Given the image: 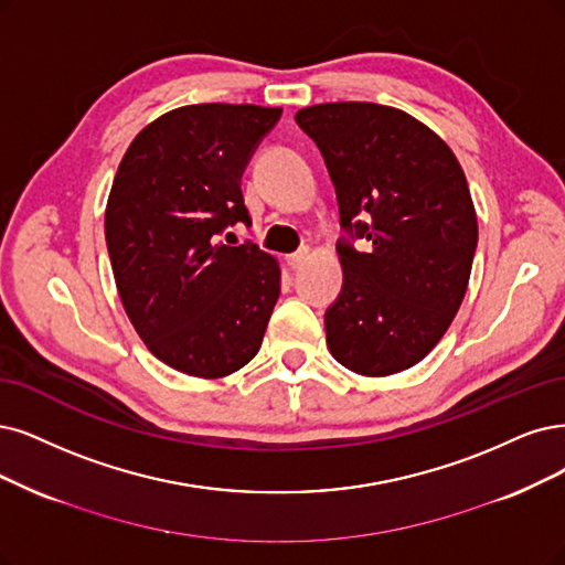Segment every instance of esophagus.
<instances>
[{
	"mask_svg": "<svg viewBox=\"0 0 565 565\" xmlns=\"http://www.w3.org/2000/svg\"><path fill=\"white\" fill-rule=\"evenodd\" d=\"M307 258H309V248H307V246H302V248H298V250H296V254L286 256V263H288L290 267H300Z\"/></svg>",
	"mask_w": 565,
	"mask_h": 565,
	"instance_id": "1",
	"label": "esophagus"
}]
</instances>
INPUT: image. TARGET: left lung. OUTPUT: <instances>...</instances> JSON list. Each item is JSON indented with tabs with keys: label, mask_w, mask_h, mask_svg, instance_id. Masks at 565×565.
Wrapping results in <instances>:
<instances>
[{
	"label": "left lung",
	"mask_w": 565,
	"mask_h": 565,
	"mask_svg": "<svg viewBox=\"0 0 565 565\" xmlns=\"http://www.w3.org/2000/svg\"><path fill=\"white\" fill-rule=\"evenodd\" d=\"M296 122L326 160L347 233L342 290L326 309L332 359L365 377L407 370L440 342L468 288L477 216L461 164L424 122L384 104H317Z\"/></svg>",
	"instance_id": "obj_1"
}]
</instances>
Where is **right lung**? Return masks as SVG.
<instances>
[{"instance_id":"1","label":"right lung","mask_w":565,"mask_h":565,"mask_svg":"<svg viewBox=\"0 0 565 565\" xmlns=\"http://www.w3.org/2000/svg\"><path fill=\"white\" fill-rule=\"evenodd\" d=\"M279 118L256 104H191L146 125L118 164L104 214L118 296L153 356L191 377L244 367L277 305V260L218 237L250 225L242 174Z\"/></svg>"}]
</instances>
